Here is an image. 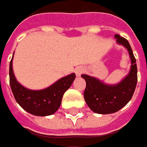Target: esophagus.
<instances>
[{"mask_svg": "<svg viewBox=\"0 0 147 147\" xmlns=\"http://www.w3.org/2000/svg\"><path fill=\"white\" fill-rule=\"evenodd\" d=\"M74 72H75V74H76V76L79 77V76L84 73V68H83V67H77V68H75Z\"/></svg>", "mask_w": 147, "mask_h": 147, "instance_id": "obj_1", "label": "esophagus"}]
</instances>
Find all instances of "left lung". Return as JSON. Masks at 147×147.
Wrapping results in <instances>:
<instances>
[{"instance_id":"obj_1","label":"left lung","mask_w":147,"mask_h":147,"mask_svg":"<svg viewBox=\"0 0 147 147\" xmlns=\"http://www.w3.org/2000/svg\"><path fill=\"white\" fill-rule=\"evenodd\" d=\"M116 43L125 47L131 58V68L128 74L117 84H109L87 74L81 77L86 82L84 97L90 110L96 114H113L125 106L131 100L137 83V67L131 45L128 41L115 34Z\"/></svg>"}]
</instances>
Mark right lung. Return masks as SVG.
I'll use <instances>...</instances> for the list:
<instances>
[{"instance_id":"right-lung-1","label":"right lung","mask_w":147,"mask_h":147,"mask_svg":"<svg viewBox=\"0 0 147 147\" xmlns=\"http://www.w3.org/2000/svg\"><path fill=\"white\" fill-rule=\"evenodd\" d=\"M12 60L13 57L9 68L10 85L17 104L26 112L36 116L53 115L59 109L64 93L75 79V74L73 73L59 79L45 89H30L16 80L12 68Z\"/></svg>"}]
</instances>
